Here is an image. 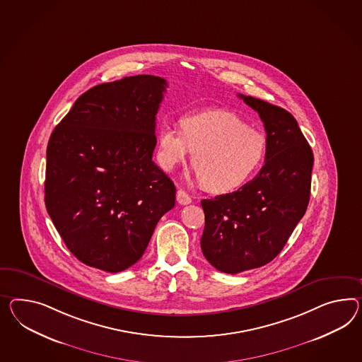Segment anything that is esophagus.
I'll use <instances>...</instances> for the list:
<instances>
[{"instance_id": "esophagus-1", "label": "esophagus", "mask_w": 362, "mask_h": 362, "mask_svg": "<svg viewBox=\"0 0 362 362\" xmlns=\"http://www.w3.org/2000/svg\"><path fill=\"white\" fill-rule=\"evenodd\" d=\"M177 202L180 204H192V198H190V195L187 194L186 192H184V190H178L177 192Z\"/></svg>"}]
</instances>
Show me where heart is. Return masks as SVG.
<instances>
[{"label":"heart","mask_w":362,"mask_h":362,"mask_svg":"<svg viewBox=\"0 0 362 362\" xmlns=\"http://www.w3.org/2000/svg\"><path fill=\"white\" fill-rule=\"evenodd\" d=\"M180 127L163 126L158 131V164L172 170L194 151L192 164L210 192L226 193L240 187L265 158V135L236 112L218 109L186 114Z\"/></svg>","instance_id":"b5f03b06"}]
</instances>
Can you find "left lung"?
Segmentation results:
<instances>
[{
  "mask_svg": "<svg viewBox=\"0 0 362 362\" xmlns=\"http://www.w3.org/2000/svg\"><path fill=\"white\" fill-rule=\"evenodd\" d=\"M267 131L265 164L236 192L204 199L201 250L214 268L236 274L274 259L306 213L314 155L285 109L238 94Z\"/></svg>",
  "mask_w": 362,
  "mask_h": 362,
  "instance_id": "obj_1",
  "label": "left lung"
}]
</instances>
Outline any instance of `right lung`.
Masks as SVG:
<instances>
[{"instance_id": "obj_1", "label": "right lung", "mask_w": 362, "mask_h": 362, "mask_svg": "<svg viewBox=\"0 0 362 362\" xmlns=\"http://www.w3.org/2000/svg\"><path fill=\"white\" fill-rule=\"evenodd\" d=\"M167 86L151 74L97 85L77 98L48 140L47 213L88 267L130 268L175 207V184L152 161Z\"/></svg>"}]
</instances>
